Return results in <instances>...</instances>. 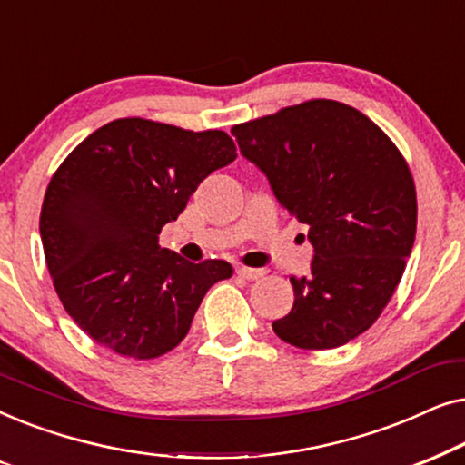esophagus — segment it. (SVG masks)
Listing matches in <instances>:
<instances>
[{
    "label": "esophagus",
    "instance_id": "obj_1",
    "mask_svg": "<svg viewBox=\"0 0 465 465\" xmlns=\"http://www.w3.org/2000/svg\"><path fill=\"white\" fill-rule=\"evenodd\" d=\"M237 275L247 279V282H256V279H262L266 275L264 269H250V266H239Z\"/></svg>",
    "mask_w": 465,
    "mask_h": 465
}]
</instances>
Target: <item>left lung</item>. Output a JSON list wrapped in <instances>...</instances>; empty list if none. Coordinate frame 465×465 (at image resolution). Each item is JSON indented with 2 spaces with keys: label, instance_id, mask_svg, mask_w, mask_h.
I'll use <instances>...</instances> for the list:
<instances>
[{
  "label": "left lung",
  "instance_id": "1",
  "mask_svg": "<svg viewBox=\"0 0 465 465\" xmlns=\"http://www.w3.org/2000/svg\"><path fill=\"white\" fill-rule=\"evenodd\" d=\"M231 133L279 203L309 226L315 250L309 275L290 277L294 307L272 330L311 351L353 341L383 313L415 243L417 190L402 152L332 99L282 107Z\"/></svg>",
  "mask_w": 465,
  "mask_h": 465
}]
</instances>
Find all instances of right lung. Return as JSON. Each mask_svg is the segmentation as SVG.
<instances>
[{"mask_svg": "<svg viewBox=\"0 0 465 465\" xmlns=\"http://www.w3.org/2000/svg\"><path fill=\"white\" fill-rule=\"evenodd\" d=\"M237 158L224 131L118 118L61 163L44 194V258L69 317L110 351L152 360L180 345L203 296L232 277L161 250L196 186Z\"/></svg>", "mask_w": 465, "mask_h": 465, "instance_id": "add662e5", "label": "right lung"}]
</instances>
